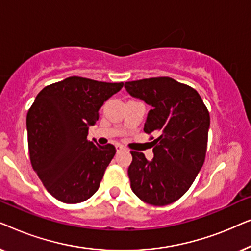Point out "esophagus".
I'll list each match as a JSON object with an SVG mask.
<instances>
[{"label": "esophagus", "instance_id": "34e87169", "mask_svg": "<svg viewBox=\"0 0 251 251\" xmlns=\"http://www.w3.org/2000/svg\"><path fill=\"white\" fill-rule=\"evenodd\" d=\"M122 151H125V149H123L121 145H116V152L120 153V152H122Z\"/></svg>", "mask_w": 251, "mask_h": 251}]
</instances>
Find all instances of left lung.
Returning a JSON list of instances; mask_svg holds the SVG:
<instances>
[{"instance_id": "left-lung-1", "label": "left lung", "mask_w": 251, "mask_h": 251, "mask_svg": "<svg viewBox=\"0 0 251 251\" xmlns=\"http://www.w3.org/2000/svg\"><path fill=\"white\" fill-rule=\"evenodd\" d=\"M126 91L152 106L144 131L153 139L152 161L131 151L128 176L133 193L153 205H167L186 193L203 166L210 116L198 91L174 78L126 82Z\"/></svg>"}]
</instances>
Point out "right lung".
<instances>
[{"mask_svg": "<svg viewBox=\"0 0 251 251\" xmlns=\"http://www.w3.org/2000/svg\"><path fill=\"white\" fill-rule=\"evenodd\" d=\"M123 82L108 83L71 76L47 85L27 113L30 163L47 191L65 203L92 197L115 155L112 144L87 139L99 108L120 91Z\"/></svg>", "mask_w": 251, "mask_h": 251, "instance_id": "add662e5", "label": "right lung"}]
</instances>
